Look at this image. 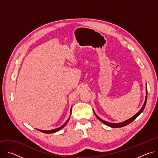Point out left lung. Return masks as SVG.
Returning <instances> with one entry per match:
<instances>
[{"label":"left lung","instance_id":"obj_1","mask_svg":"<svg viewBox=\"0 0 158 158\" xmlns=\"http://www.w3.org/2000/svg\"><path fill=\"white\" fill-rule=\"evenodd\" d=\"M146 100H145V101H144V104H143V107H142V108L141 109V110L138 112V113L136 114H135L133 117H132L131 118H130V119H129L128 120H126V121H124V122H122V123H109V122H107V121H104V120H102V119H101L100 118H99L96 114H95V112H94V114H95V116H96V118L100 121H101L102 123H104V124H105L106 125H107V126H109V127H124V126H126V125H127V124H130L131 123H132L134 120H135L136 119L140 114H141V112L143 111V110H144V107H145V106H146V101H147V96H148V90H147V87H146Z\"/></svg>","mask_w":158,"mask_h":158}]
</instances>
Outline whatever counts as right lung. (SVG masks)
<instances>
[{"label": "right lung", "mask_w": 158, "mask_h": 158, "mask_svg": "<svg viewBox=\"0 0 158 158\" xmlns=\"http://www.w3.org/2000/svg\"><path fill=\"white\" fill-rule=\"evenodd\" d=\"M69 118H70V117L69 118V119L67 120V121L62 125V126H61L60 127H59V128H57V129H52V130H49V131H44V130H40V129H37V130H39V131H40V132H44V133H46V134H51V133H54V132H57V131H59V130H60L62 128H63L65 126V124H67V123L69 121Z\"/></svg>", "instance_id": "1"}]
</instances>
